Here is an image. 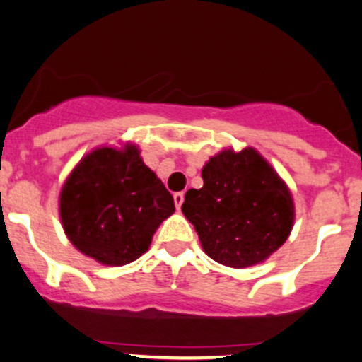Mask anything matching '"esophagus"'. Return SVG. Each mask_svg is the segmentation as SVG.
I'll list each match as a JSON object with an SVG mask.
<instances>
[{"mask_svg": "<svg viewBox=\"0 0 362 362\" xmlns=\"http://www.w3.org/2000/svg\"><path fill=\"white\" fill-rule=\"evenodd\" d=\"M182 202H185V193H182V192L174 193V204H176V209H177V211H180V209H181Z\"/></svg>", "mask_w": 362, "mask_h": 362, "instance_id": "obj_1", "label": "esophagus"}]
</instances>
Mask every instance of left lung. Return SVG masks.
Masks as SVG:
<instances>
[{"instance_id": "8db88e82", "label": "left lung", "mask_w": 362, "mask_h": 362, "mask_svg": "<svg viewBox=\"0 0 362 362\" xmlns=\"http://www.w3.org/2000/svg\"><path fill=\"white\" fill-rule=\"evenodd\" d=\"M204 186L188 189L181 211L209 257L229 267L262 262L288 238L293 200L254 148L224 150L202 169Z\"/></svg>"}]
</instances>
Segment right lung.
I'll use <instances>...</instances> for the list:
<instances>
[{"label": "right lung", "mask_w": 362, "mask_h": 362, "mask_svg": "<svg viewBox=\"0 0 362 362\" xmlns=\"http://www.w3.org/2000/svg\"><path fill=\"white\" fill-rule=\"evenodd\" d=\"M173 212V195L134 145L91 151L60 193L65 235L77 250L107 266H124L145 254Z\"/></svg>", "instance_id": "right-lung-1"}]
</instances>
